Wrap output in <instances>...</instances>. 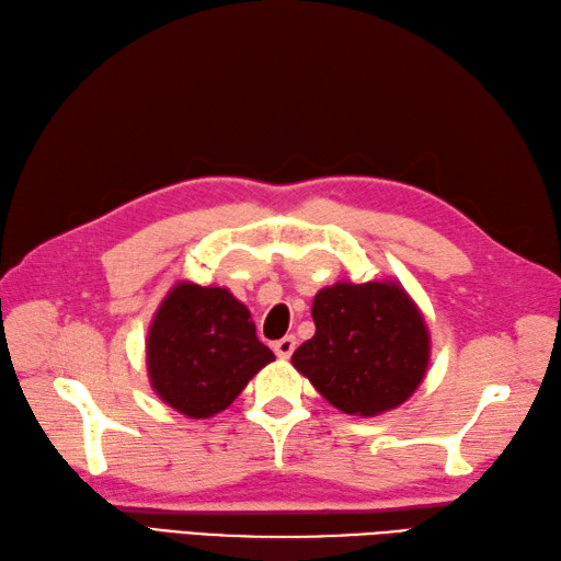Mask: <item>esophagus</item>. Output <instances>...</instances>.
Here are the masks:
<instances>
[{
	"instance_id": "1",
	"label": "esophagus",
	"mask_w": 561,
	"mask_h": 561,
	"mask_svg": "<svg viewBox=\"0 0 561 561\" xmlns=\"http://www.w3.org/2000/svg\"><path fill=\"white\" fill-rule=\"evenodd\" d=\"M272 348H275V354L279 358H289L294 354V348H296V336L286 334V336H282V340H277L275 344H272Z\"/></svg>"
}]
</instances>
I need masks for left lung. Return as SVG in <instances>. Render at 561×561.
Returning <instances> with one entry per match:
<instances>
[{"label": "left lung", "instance_id": "8db88e82", "mask_svg": "<svg viewBox=\"0 0 561 561\" xmlns=\"http://www.w3.org/2000/svg\"><path fill=\"white\" fill-rule=\"evenodd\" d=\"M312 322L316 334L291 363L334 409L370 419L397 409L423 382L430 334L399 282L324 286L312 298Z\"/></svg>", "mask_w": 561, "mask_h": 561}]
</instances>
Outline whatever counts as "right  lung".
Returning a JSON list of instances; mask_svg holds the SVG:
<instances>
[{
	"instance_id": "obj_1",
	"label": "right lung",
	"mask_w": 561,
	"mask_h": 561,
	"mask_svg": "<svg viewBox=\"0 0 561 561\" xmlns=\"http://www.w3.org/2000/svg\"><path fill=\"white\" fill-rule=\"evenodd\" d=\"M146 358L150 387L167 407L210 419L275 354L257 340L249 308L229 289L179 282L154 312Z\"/></svg>"
}]
</instances>
